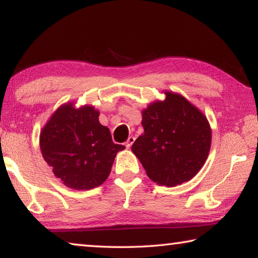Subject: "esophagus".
<instances>
[{
  "instance_id": "34e87169",
  "label": "esophagus",
  "mask_w": 258,
  "mask_h": 258,
  "mask_svg": "<svg viewBox=\"0 0 258 258\" xmlns=\"http://www.w3.org/2000/svg\"><path fill=\"white\" fill-rule=\"evenodd\" d=\"M134 140H135V139H134L133 137H130V138L127 139V141L125 142V147L127 148V149H130V148L132 147V145L134 143Z\"/></svg>"
}]
</instances>
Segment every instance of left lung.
<instances>
[{
  "instance_id": "1",
  "label": "left lung",
  "mask_w": 258,
  "mask_h": 258,
  "mask_svg": "<svg viewBox=\"0 0 258 258\" xmlns=\"http://www.w3.org/2000/svg\"><path fill=\"white\" fill-rule=\"evenodd\" d=\"M142 110L145 133L132 146L150 180L175 186L196 176L206 161L212 128L206 116L183 95L164 91Z\"/></svg>"
}]
</instances>
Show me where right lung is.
<instances>
[{"instance_id": "obj_1", "label": "right lung", "mask_w": 258, "mask_h": 258, "mask_svg": "<svg viewBox=\"0 0 258 258\" xmlns=\"http://www.w3.org/2000/svg\"><path fill=\"white\" fill-rule=\"evenodd\" d=\"M93 106L67 102L52 113L40 134L44 160L55 177L75 190L101 185L110 174L117 152L124 146L112 142L110 131L99 121Z\"/></svg>"}]
</instances>
